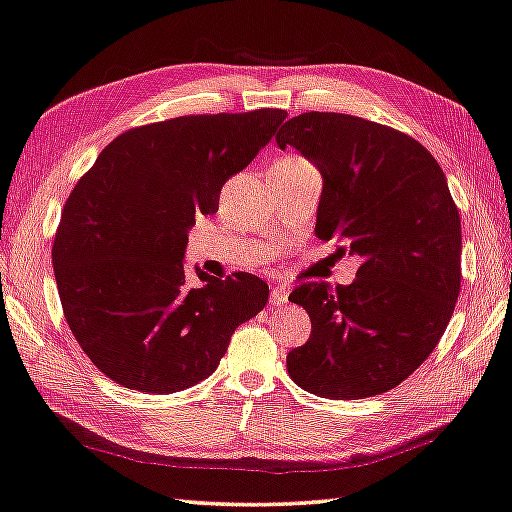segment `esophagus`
<instances>
[{
	"mask_svg": "<svg viewBox=\"0 0 512 512\" xmlns=\"http://www.w3.org/2000/svg\"><path fill=\"white\" fill-rule=\"evenodd\" d=\"M288 293H290V290L284 284L273 286V290H270V304H273V306H284L288 302Z\"/></svg>",
	"mask_w": 512,
	"mask_h": 512,
	"instance_id": "obj_1",
	"label": "esophagus"
}]
</instances>
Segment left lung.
Returning <instances> with one entry per match:
<instances>
[{"label": "left lung", "mask_w": 512, "mask_h": 512, "mask_svg": "<svg viewBox=\"0 0 512 512\" xmlns=\"http://www.w3.org/2000/svg\"><path fill=\"white\" fill-rule=\"evenodd\" d=\"M277 146L324 177L315 235L362 259L353 284L290 293L313 330L288 353V375L328 399L382 395L433 353L462 286V222L444 170L410 135L342 113L288 119Z\"/></svg>", "instance_id": "left-lung-1"}]
</instances>
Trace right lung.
<instances>
[{"mask_svg": "<svg viewBox=\"0 0 512 512\" xmlns=\"http://www.w3.org/2000/svg\"><path fill=\"white\" fill-rule=\"evenodd\" d=\"M286 110L186 115L115 137L68 195L53 242L64 317L106 377L168 395L215 373L235 328L268 302L250 273H184L188 230L257 157Z\"/></svg>", "mask_w": 512, "mask_h": 512, "instance_id": "1", "label": "right lung"}]
</instances>
